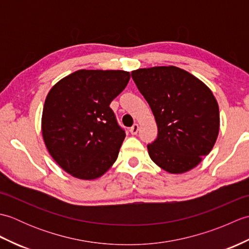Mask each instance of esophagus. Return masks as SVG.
I'll list each match as a JSON object with an SVG mask.
<instances>
[{"instance_id":"1","label":"esophagus","mask_w":249,"mask_h":249,"mask_svg":"<svg viewBox=\"0 0 249 249\" xmlns=\"http://www.w3.org/2000/svg\"><path fill=\"white\" fill-rule=\"evenodd\" d=\"M129 131H130L131 135H137V133H138V131H139V125L138 124H134L130 127Z\"/></svg>"}]
</instances>
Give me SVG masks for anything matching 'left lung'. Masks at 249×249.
<instances>
[{
    "instance_id": "1",
    "label": "left lung",
    "mask_w": 249,
    "mask_h": 249,
    "mask_svg": "<svg viewBox=\"0 0 249 249\" xmlns=\"http://www.w3.org/2000/svg\"><path fill=\"white\" fill-rule=\"evenodd\" d=\"M131 77L157 124V139L147 145L151 160L171 174L197 167L219 133V108L211 89L177 66L139 68Z\"/></svg>"
}]
</instances>
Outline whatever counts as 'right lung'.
<instances>
[{"mask_svg":"<svg viewBox=\"0 0 249 249\" xmlns=\"http://www.w3.org/2000/svg\"><path fill=\"white\" fill-rule=\"evenodd\" d=\"M129 78L125 71L80 70L47 95L41 135L51 157L71 177L92 181L115 162L125 131L109 105Z\"/></svg>","mask_w":249,"mask_h":249,"instance_id":"right-lung-1","label":"right lung"}]
</instances>
